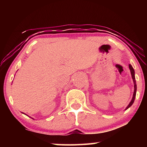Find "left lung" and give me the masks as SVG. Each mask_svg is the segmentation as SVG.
Returning <instances> with one entry per match:
<instances>
[{
    "instance_id": "1",
    "label": "left lung",
    "mask_w": 147,
    "mask_h": 147,
    "mask_svg": "<svg viewBox=\"0 0 147 147\" xmlns=\"http://www.w3.org/2000/svg\"><path fill=\"white\" fill-rule=\"evenodd\" d=\"M129 68H130V70L131 72V77H132V79L134 80V94H133V97L132 99H131V102H130V104H128V106L126 107V109H127L128 108H130V107L132 105L134 100H135V98H136V90H137V85H136V78H135V72H134V69L132 67V66L131 65H129Z\"/></svg>"
}]
</instances>
